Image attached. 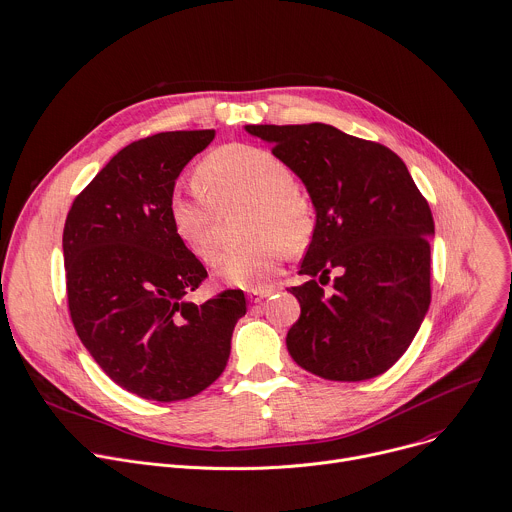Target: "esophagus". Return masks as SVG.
<instances>
[{"label": "esophagus", "instance_id": "obj_1", "mask_svg": "<svg viewBox=\"0 0 512 512\" xmlns=\"http://www.w3.org/2000/svg\"><path fill=\"white\" fill-rule=\"evenodd\" d=\"M274 291H276V289H272V287H258V289H250V291H248V297H250L252 303H260L262 299H268Z\"/></svg>", "mask_w": 512, "mask_h": 512}]
</instances>
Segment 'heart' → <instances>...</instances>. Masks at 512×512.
Returning <instances> with one entry per match:
<instances>
[{
  "label": "heart",
  "mask_w": 512,
  "mask_h": 512,
  "mask_svg": "<svg viewBox=\"0 0 512 512\" xmlns=\"http://www.w3.org/2000/svg\"><path fill=\"white\" fill-rule=\"evenodd\" d=\"M197 181L205 193H175L170 221L181 242L203 262L221 244L223 211L252 203L246 234L254 240L225 248L213 260V274L230 285H262L276 272L282 248L299 250L313 230L311 203L295 185L291 166L264 148L221 146L203 158Z\"/></svg>",
  "instance_id": "1"
}]
</instances>
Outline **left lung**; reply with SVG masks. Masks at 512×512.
<instances>
[{
	"mask_svg": "<svg viewBox=\"0 0 512 512\" xmlns=\"http://www.w3.org/2000/svg\"><path fill=\"white\" fill-rule=\"evenodd\" d=\"M303 181L317 221L291 291L301 317L287 333L293 360L325 380L386 372L411 346L431 303L435 234L427 199L390 148L327 124L246 126ZM338 276L324 293L328 272Z\"/></svg>",
	"mask_w": 512,
	"mask_h": 512,
	"instance_id": "1",
	"label": "left lung"
}]
</instances>
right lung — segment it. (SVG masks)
<instances>
[{"label": "right lung", "instance_id": "obj_1", "mask_svg": "<svg viewBox=\"0 0 512 512\" xmlns=\"http://www.w3.org/2000/svg\"><path fill=\"white\" fill-rule=\"evenodd\" d=\"M215 130L160 132L113 156L75 197L63 252L69 311L101 370L146 401L173 403L213 384L246 315L242 291L195 305L205 266L170 221L175 181Z\"/></svg>", "mask_w": 512, "mask_h": 512}]
</instances>
